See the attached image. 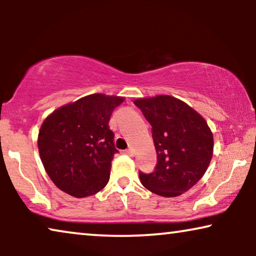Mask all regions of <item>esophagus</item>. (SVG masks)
Wrapping results in <instances>:
<instances>
[{"label": "esophagus", "mask_w": 256, "mask_h": 256, "mask_svg": "<svg viewBox=\"0 0 256 256\" xmlns=\"http://www.w3.org/2000/svg\"><path fill=\"white\" fill-rule=\"evenodd\" d=\"M124 152L126 154V155H129V156H132V154H134V152H132V149H130V148L126 149Z\"/></svg>", "instance_id": "obj_1"}]
</instances>
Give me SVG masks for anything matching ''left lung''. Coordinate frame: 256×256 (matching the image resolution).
I'll use <instances>...</instances> for the list:
<instances>
[{
	"label": "left lung",
	"instance_id": "obj_1",
	"mask_svg": "<svg viewBox=\"0 0 256 256\" xmlns=\"http://www.w3.org/2000/svg\"><path fill=\"white\" fill-rule=\"evenodd\" d=\"M152 126L157 164L138 171L143 186L162 197H177L194 186L211 162L213 135L206 121L183 101L157 96L134 101Z\"/></svg>",
	"mask_w": 256,
	"mask_h": 256
}]
</instances>
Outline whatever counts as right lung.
<instances>
[{
    "label": "right lung",
    "instance_id": "add662e5",
    "mask_svg": "<svg viewBox=\"0 0 256 256\" xmlns=\"http://www.w3.org/2000/svg\"><path fill=\"white\" fill-rule=\"evenodd\" d=\"M122 101L120 96L90 94L45 118L38 150L45 171L62 191L84 198L106 186L110 162L118 152L108 124Z\"/></svg>",
    "mask_w": 256,
    "mask_h": 256
}]
</instances>
